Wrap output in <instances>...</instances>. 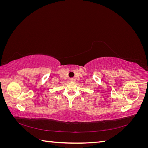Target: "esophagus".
<instances>
[{
	"label": "esophagus",
	"mask_w": 148,
	"mask_h": 148,
	"mask_svg": "<svg viewBox=\"0 0 148 148\" xmlns=\"http://www.w3.org/2000/svg\"><path fill=\"white\" fill-rule=\"evenodd\" d=\"M70 81H71V82H75L76 81V79H75V78H70Z\"/></svg>",
	"instance_id": "34e87169"
}]
</instances>
